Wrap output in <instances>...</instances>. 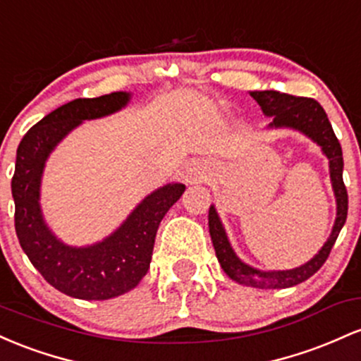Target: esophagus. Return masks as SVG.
<instances>
[{
  "mask_svg": "<svg viewBox=\"0 0 361 361\" xmlns=\"http://www.w3.org/2000/svg\"><path fill=\"white\" fill-rule=\"evenodd\" d=\"M209 173V164L204 160H194L188 167V180L189 182H202L206 180Z\"/></svg>",
  "mask_w": 361,
  "mask_h": 361,
  "instance_id": "esophagus-1",
  "label": "esophagus"
}]
</instances>
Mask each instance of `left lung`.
<instances>
[{"label":"left lung","mask_w":361,"mask_h":361,"mask_svg":"<svg viewBox=\"0 0 361 361\" xmlns=\"http://www.w3.org/2000/svg\"><path fill=\"white\" fill-rule=\"evenodd\" d=\"M250 97L261 105L262 112L266 116L273 117V123L269 124V128L297 129V131L309 136L310 140H314L322 148L324 155L329 159L331 182H333L336 204H338V214H336L333 232H331L326 244L322 245V249L319 250V254H315L309 262H305L300 268L286 271H259L242 262L237 257V254L233 252L232 245H230L228 237H226L225 228L221 225L214 206H209V235H212L214 252H216L221 269L233 281L262 290L290 288V286H295L309 279L312 274H315L322 268L326 259L329 257L336 238L341 232L344 221H346L348 192L346 185L343 182V149L334 135L329 119H327L326 111L317 100L309 99V97L288 95V93L276 90L250 92Z\"/></svg>","instance_id":"obj_1"}]
</instances>
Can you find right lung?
<instances>
[{
	"mask_svg": "<svg viewBox=\"0 0 361 361\" xmlns=\"http://www.w3.org/2000/svg\"><path fill=\"white\" fill-rule=\"evenodd\" d=\"M128 102L126 92L71 100L28 129L17 149L11 194L20 245L44 279L73 298L109 300L135 288L149 268L161 218L185 191L184 184H167L153 191L99 244L70 247L47 228L39 196L49 153L83 121L114 114Z\"/></svg>",
	"mask_w": 361,
	"mask_h": 361,
	"instance_id": "right-lung-1",
	"label": "right lung"
}]
</instances>
